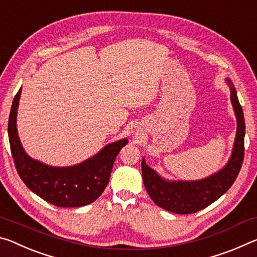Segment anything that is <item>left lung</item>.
<instances>
[{"instance_id":"1","label":"left lung","mask_w":257,"mask_h":257,"mask_svg":"<svg viewBox=\"0 0 257 257\" xmlns=\"http://www.w3.org/2000/svg\"><path fill=\"white\" fill-rule=\"evenodd\" d=\"M231 90V102L237 116V136L232 155L226 166L209 178L199 181L168 182L147 165L142 159V179L150 198L159 207L176 214H191L207 207L229 190L240 172L243 162L245 119L237 92L228 79Z\"/></svg>"}]
</instances>
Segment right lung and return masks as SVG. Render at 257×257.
I'll return each instance as SVG.
<instances>
[{"label": "right lung", "mask_w": 257, "mask_h": 257, "mask_svg": "<svg viewBox=\"0 0 257 257\" xmlns=\"http://www.w3.org/2000/svg\"><path fill=\"white\" fill-rule=\"evenodd\" d=\"M22 89L16 94L9 116L8 133L16 170L24 183L48 203L58 207H81L93 203L103 192L113 162L127 140L108 145L98 155L78 165L51 167L34 161L25 153L17 133L16 118Z\"/></svg>", "instance_id": "right-lung-1"}]
</instances>
